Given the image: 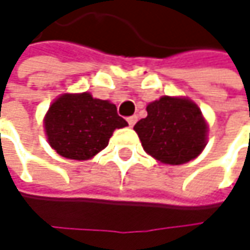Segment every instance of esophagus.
Here are the masks:
<instances>
[{
	"instance_id": "34e87169",
	"label": "esophagus",
	"mask_w": 250,
	"mask_h": 250,
	"mask_svg": "<svg viewBox=\"0 0 250 250\" xmlns=\"http://www.w3.org/2000/svg\"><path fill=\"white\" fill-rule=\"evenodd\" d=\"M136 122H137V117H136V116H131V117L127 119V123H128L130 127H133V125H136Z\"/></svg>"
}]
</instances>
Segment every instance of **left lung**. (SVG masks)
<instances>
[{"label":"left lung","instance_id":"left-lung-1","mask_svg":"<svg viewBox=\"0 0 250 250\" xmlns=\"http://www.w3.org/2000/svg\"><path fill=\"white\" fill-rule=\"evenodd\" d=\"M147 117L134 130L146 153L168 165L197 158L207 143L208 127L195 103L188 98L161 97L146 107Z\"/></svg>","mask_w":250,"mask_h":250}]
</instances>
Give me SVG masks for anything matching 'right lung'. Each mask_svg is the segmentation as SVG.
I'll use <instances>...</instances> for the list:
<instances>
[{"label":"right lung","instance_id":"add662e5","mask_svg":"<svg viewBox=\"0 0 250 250\" xmlns=\"http://www.w3.org/2000/svg\"><path fill=\"white\" fill-rule=\"evenodd\" d=\"M125 125L114 104L89 92L61 95L44 117L49 145L61 156L76 161L95 156L107 147L113 131Z\"/></svg>","mask_w":250,"mask_h":250}]
</instances>
